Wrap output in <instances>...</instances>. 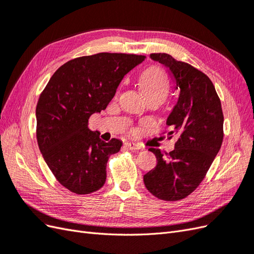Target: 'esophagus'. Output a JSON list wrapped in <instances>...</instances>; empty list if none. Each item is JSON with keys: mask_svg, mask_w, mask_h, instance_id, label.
<instances>
[{"mask_svg": "<svg viewBox=\"0 0 254 254\" xmlns=\"http://www.w3.org/2000/svg\"><path fill=\"white\" fill-rule=\"evenodd\" d=\"M125 146L128 149H131V150H140L142 149L141 146L139 144H135L133 142H127L125 143Z\"/></svg>", "mask_w": 254, "mask_h": 254, "instance_id": "obj_1", "label": "esophagus"}]
</instances>
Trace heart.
<instances>
[{"mask_svg":"<svg viewBox=\"0 0 254 254\" xmlns=\"http://www.w3.org/2000/svg\"><path fill=\"white\" fill-rule=\"evenodd\" d=\"M141 88L145 95L162 92L166 94L168 83L164 73L159 67H150L145 71L141 77Z\"/></svg>","mask_w":254,"mask_h":254,"instance_id":"obj_1","label":"heart"}]
</instances>
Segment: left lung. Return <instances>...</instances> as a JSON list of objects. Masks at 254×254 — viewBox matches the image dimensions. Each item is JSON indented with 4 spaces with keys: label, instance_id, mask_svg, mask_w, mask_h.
<instances>
[{
    "label": "left lung",
    "instance_id": "obj_1",
    "mask_svg": "<svg viewBox=\"0 0 254 254\" xmlns=\"http://www.w3.org/2000/svg\"><path fill=\"white\" fill-rule=\"evenodd\" d=\"M149 57L168 67L179 96L166 120L172 127L168 135L177 139L175 149L166 157L161 149H148L155 153L157 166L144 175V184L159 199L180 200L200 184L217 156L224 139V114L205 74L165 53Z\"/></svg>",
    "mask_w": 254,
    "mask_h": 254
}]
</instances>
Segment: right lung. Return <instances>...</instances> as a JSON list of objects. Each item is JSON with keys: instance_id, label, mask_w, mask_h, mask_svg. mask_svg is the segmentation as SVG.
Segmentation results:
<instances>
[{"instance_id": "1", "label": "right lung", "mask_w": 254, "mask_h": 254, "mask_svg": "<svg viewBox=\"0 0 254 254\" xmlns=\"http://www.w3.org/2000/svg\"><path fill=\"white\" fill-rule=\"evenodd\" d=\"M145 56L99 53L67 61L54 73L36 108L37 141L45 163L64 188L90 194L106 182L107 161L123 142L106 143L89 119L111 102L124 76Z\"/></svg>"}]
</instances>
